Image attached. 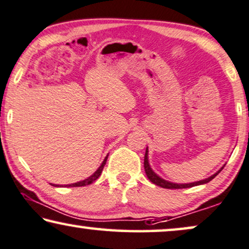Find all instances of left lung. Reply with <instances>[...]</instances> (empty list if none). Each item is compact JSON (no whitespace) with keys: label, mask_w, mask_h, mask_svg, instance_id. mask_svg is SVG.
Returning a JSON list of instances; mask_svg holds the SVG:
<instances>
[{"label":"left lung","mask_w":249,"mask_h":249,"mask_svg":"<svg viewBox=\"0 0 249 249\" xmlns=\"http://www.w3.org/2000/svg\"><path fill=\"white\" fill-rule=\"evenodd\" d=\"M148 147L145 149V155H144V171H145V174H147V177L149 180H150L152 183L156 184V185H159V187L161 188H165V189H183V188H191V187H196V185H200V184H206L208 182L213 180V178L216 177V175L220 173V172L223 170V167L225 166V164L222 166L220 170H218L216 173H214L213 175H211V177H208L206 178H204V180H199V181H196V182H190V183H175V182H171V181H167V180H164L163 178L159 177L158 174H156L154 170H152L150 164H149V157H148Z\"/></svg>","instance_id":"1"}]
</instances>
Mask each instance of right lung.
Returning <instances> with one entry per match:
<instances>
[{
  "instance_id": "right-lung-1",
  "label": "right lung",
  "mask_w": 249,
  "mask_h": 249,
  "mask_svg": "<svg viewBox=\"0 0 249 249\" xmlns=\"http://www.w3.org/2000/svg\"><path fill=\"white\" fill-rule=\"evenodd\" d=\"M107 158H108V155L106 156V158L104 159V161H102L101 165H100V166H99L98 170L95 171L94 173L91 175V177H89L88 178H85V180H83V181L76 182V183L67 184V185H66V187H84V185L91 184L92 182H94V181L97 180V178L101 175V173H102V170H104V167H105V165H106V161H107ZM52 185H54V187H59L58 184H52ZM60 187H61V185H60Z\"/></svg>"
}]
</instances>
